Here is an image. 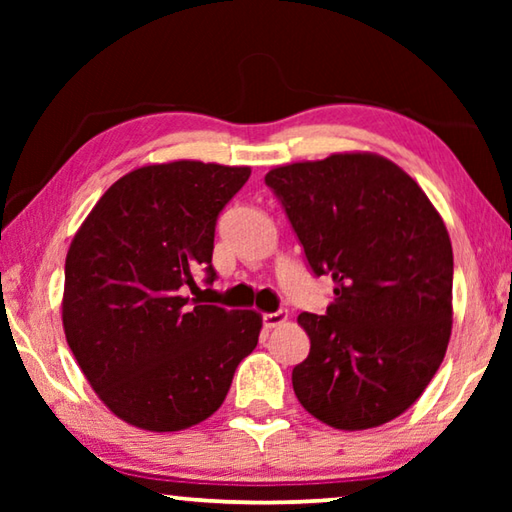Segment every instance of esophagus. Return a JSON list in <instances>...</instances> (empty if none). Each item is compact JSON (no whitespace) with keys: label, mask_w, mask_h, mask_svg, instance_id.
<instances>
[{"label":"esophagus","mask_w":512,"mask_h":512,"mask_svg":"<svg viewBox=\"0 0 512 512\" xmlns=\"http://www.w3.org/2000/svg\"><path fill=\"white\" fill-rule=\"evenodd\" d=\"M287 311H273V314H264V327L266 329H273V327H277V325H282V323H287Z\"/></svg>","instance_id":"obj_1"}]
</instances>
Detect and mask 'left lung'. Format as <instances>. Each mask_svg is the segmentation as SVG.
<instances>
[{
  "instance_id": "left-lung-1",
  "label": "left lung",
  "mask_w": 512,
  "mask_h": 512,
  "mask_svg": "<svg viewBox=\"0 0 512 512\" xmlns=\"http://www.w3.org/2000/svg\"><path fill=\"white\" fill-rule=\"evenodd\" d=\"M316 275H332L325 316L302 311L309 357L298 402L334 429L386 424L418 400L452 336L454 253L420 185L384 155L332 153L266 173Z\"/></svg>"
}]
</instances>
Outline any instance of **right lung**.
<instances>
[{"label":"right lung","mask_w":512,"mask_h":512,"mask_svg":"<svg viewBox=\"0 0 512 512\" xmlns=\"http://www.w3.org/2000/svg\"><path fill=\"white\" fill-rule=\"evenodd\" d=\"M250 167L176 160L121 176L65 259L63 327L94 393L119 420L180 431L219 409L255 350V309L187 307L194 271L214 280L216 216Z\"/></svg>","instance_id":"right-lung-1"}]
</instances>
